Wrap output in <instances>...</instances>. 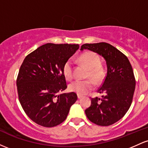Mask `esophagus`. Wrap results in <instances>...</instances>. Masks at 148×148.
Here are the masks:
<instances>
[{
  "instance_id": "obj_1",
  "label": "esophagus",
  "mask_w": 148,
  "mask_h": 148,
  "mask_svg": "<svg viewBox=\"0 0 148 148\" xmlns=\"http://www.w3.org/2000/svg\"><path fill=\"white\" fill-rule=\"evenodd\" d=\"M82 97H83L82 95H78V98H79V99H81V98Z\"/></svg>"
}]
</instances>
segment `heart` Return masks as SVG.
Wrapping results in <instances>:
<instances>
[{"mask_svg":"<svg viewBox=\"0 0 148 148\" xmlns=\"http://www.w3.org/2000/svg\"><path fill=\"white\" fill-rule=\"evenodd\" d=\"M79 60L88 68L86 78H91L96 84H99L105 76V71L100 64V59L98 55L92 51H86L81 54ZM62 73L67 81H72L74 78L73 62L71 59L67 60L62 67ZM91 79L85 81H76L69 86V90L79 95H84L93 89L94 82Z\"/></svg>","mask_w":148,"mask_h":148,"instance_id":"heart-1","label":"heart"}]
</instances>
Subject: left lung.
<instances>
[{
    "mask_svg": "<svg viewBox=\"0 0 148 148\" xmlns=\"http://www.w3.org/2000/svg\"><path fill=\"white\" fill-rule=\"evenodd\" d=\"M84 49L102 56L107 64L106 76L97 90L104 95L92 98L85 113L92 123L109 126L123 118L132 104L136 87L133 69L126 56L110 44H84L81 47Z\"/></svg>",
    "mask_w": 148,
    "mask_h": 148,
    "instance_id": "left-lung-1",
    "label": "left lung"
}]
</instances>
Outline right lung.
<instances>
[{
  "instance_id": "add662e5",
  "label": "right lung",
  "mask_w": 148,
  "mask_h": 148,
  "mask_svg": "<svg viewBox=\"0 0 148 148\" xmlns=\"http://www.w3.org/2000/svg\"><path fill=\"white\" fill-rule=\"evenodd\" d=\"M79 45L47 43L25 58L16 79L18 100L34 123L53 127L65 120L77 100L75 92H59L67 88L62 67Z\"/></svg>"
}]
</instances>
